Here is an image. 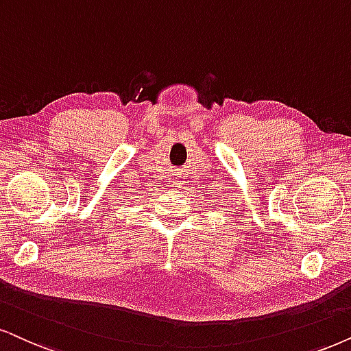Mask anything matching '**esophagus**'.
I'll use <instances>...</instances> for the list:
<instances>
[{
    "label": "esophagus",
    "mask_w": 351,
    "mask_h": 351,
    "mask_svg": "<svg viewBox=\"0 0 351 351\" xmlns=\"http://www.w3.org/2000/svg\"><path fill=\"white\" fill-rule=\"evenodd\" d=\"M173 183H175L176 188H180V186L184 183V176L183 175H175V176H173Z\"/></svg>",
    "instance_id": "esophagus-1"
}]
</instances>
